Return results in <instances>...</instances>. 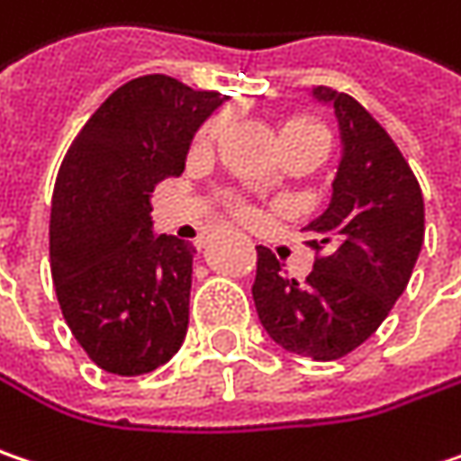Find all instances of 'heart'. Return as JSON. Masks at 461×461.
Wrapping results in <instances>:
<instances>
[{"label":"heart","mask_w":461,"mask_h":461,"mask_svg":"<svg viewBox=\"0 0 461 461\" xmlns=\"http://www.w3.org/2000/svg\"><path fill=\"white\" fill-rule=\"evenodd\" d=\"M225 124H228V116H225V113H218V116L207 119V122L199 127V131H196V140H194L196 148H210V145L218 140L220 134H222ZM283 137H313V140H327V142H330L327 129L321 127L319 122H313V119H306V116L290 119L288 124L283 127ZM236 212L243 215V218L249 215V210H246L243 204H236Z\"/></svg>","instance_id":"obj_1"}]
</instances>
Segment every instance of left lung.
Returning a JSON list of instances; mask_svg holds the SVG:
<instances>
[{
  "mask_svg": "<svg viewBox=\"0 0 461 461\" xmlns=\"http://www.w3.org/2000/svg\"><path fill=\"white\" fill-rule=\"evenodd\" d=\"M313 95L332 104L345 150L327 212L303 228L316 251L313 269L298 283L257 246L251 293L277 345L337 360L379 330L407 288L426 236V207L400 148L353 95L324 85Z\"/></svg>",
  "mask_w": 461,
  "mask_h": 461,
  "instance_id": "obj_1",
  "label": "left lung"
}]
</instances>
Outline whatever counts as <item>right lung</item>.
<instances>
[{
  "mask_svg": "<svg viewBox=\"0 0 461 461\" xmlns=\"http://www.w3.org/2000/svg\"><path fill=\"white\" fill-rule=\"evenodd\" d=\"M222 101L168 75L129 80L61 160L49 222L51 277L67 327L108 374H150L186 337L196 249L152 236L150 194L184 171L196 127Z\"/></svg>",
  "mask_w": 461,
  "mask_h": 461,
  "instance_id": "obj_1",
  "label": "right lung"
}]
</instances>
